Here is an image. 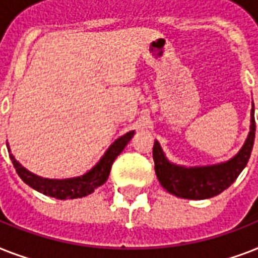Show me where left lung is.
<instances>
[{
	"label": "left lung",
	"mask_w": 258,
	"mask_h": 258,
	"mask_svg": "<svg viewBox=\"0 0 258 258\" xmlns=\"http://www.w3.org/2000/svg\"><path fill=\"white\" fill-rule=\"evenodd\" d=\"M250 133L240 153L233 159L221 165L191 169L172 165L166 159L161 146L155 141L153 158L155 163V174L162 186L174 196L186 200H206L221 194L237 179V176L240 175L250 158L256 134L254 105L250 112Z\"/></svg>",
	"instance_id": "left-lung-1"
}]
</instances>
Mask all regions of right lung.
Returning a JSON list of instances; mask_svg holds the SVG:
<instances>
[{
	"label": "right lung",
	"mask_w": 258,
	"mask_h": 258,
	"mask_svg": "<svg viewBox=\"0 0 258 258\" xmlns=\"http://www.w3.org/2000/svg\"><path fill=\"white\" fill-rule=\"evenodd\" d=\"M133 135L134 131H130V133L124 134L119 139H116L112 145L109 146L107 153L103 155L99 163L91 171H88L83 176L72 178V179H46V178L34 175L26 169H24L14 159L12 154H9V157L12 159V163H13L18 176L26 184H29L32 188L45 194V196L57 198V200H74V198H82V197L88 196V194L93 192L95 188L101 186L105 180L108 179L113 161L123 151V149L128 143L130 139L133 138Z\"/></svg>",
	"instance_id": "obj_1"
}]
</instances>
